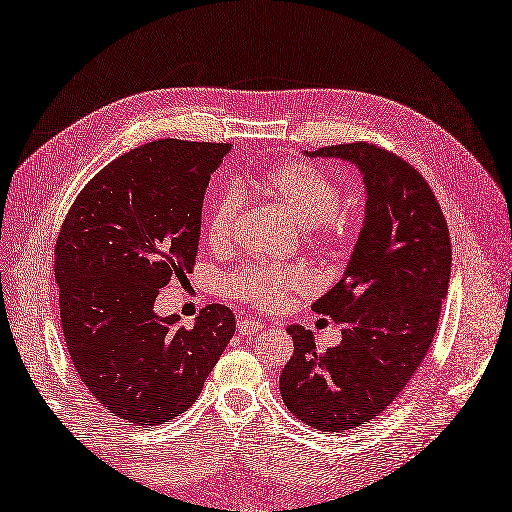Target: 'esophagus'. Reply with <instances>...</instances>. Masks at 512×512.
<instances>
[{
  "mask_svg": "<svg viewBox=\"0 0 512 512\" xmlns=\"http://www.w3.org/2000/svg\"><path fill=\"white\" fill-rule=\"evenodd\" d=\"M264 328L267 326L254 320V317H239V322H237V332L241 334V337H254V334L262 332Z\"/></svg>",
  "mask_w": 512,
  "mask_h": 512,
  "instance_id": "esophagus-1",
  "label": "esophagus"
}]
</instances>
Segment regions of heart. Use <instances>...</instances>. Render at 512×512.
Wrapping results in <instances>:
<instances>
[{
  "label": "heart",
  "instance_id": "obj_1",
  "mask_svg": "<svg viewBox=\"0 0 512 512\" xmlns=\"http://www.w3.org/2000/svg\"><path fill=\"white\" fill-rule=\"evenodd\" d=\"M258 192L301 228L322 231L324 243H337L345 235V224L334 216L341 192L330 175L313 163H284L262 173ZM241 203L235 195L222 197L211 207L205 235L214 248H226L233 241ZM311 286L307 269L296 264L284 267H245L231 279V294L239 301L260 309H279L292 292Z\"/></svg>",
  "mask_w": 512,
  "mask_h": 512
}]
</instances>
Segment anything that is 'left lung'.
I'll list each match as a JSON object with an SVG mask.
<instances>
[{
  "instance_id": "obj_1",
  "label": "left lung",
  "mask_w": 512,
  "mask_h": 512,
  "mask_svg": "<svg viewBox=\"0 0 512 512\" xmlns=\"http://www.w3.org/2000/svg\"><path fill=\"white\" fill-rule=\"evenodd\" d=\"M339 158L362 175L366 207L343 277L311 305L343 326L320 354L311 330L288 326L294 354L279 392L307 426L343 432L390 407L428 354L451 277L443 211L421 173L364 142L305 152Z\"/></svg>"
}]
</instances>
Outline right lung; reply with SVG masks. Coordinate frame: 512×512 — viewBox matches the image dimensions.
Wrapping results in <instances>:
<instances>
[{"label": "right lung", "instance_id": "1", "mask_svg": "<svg viewBox=\"0 0 512 512\" xmlns=\"http://www.w3.org/2000/svg\"><path fill=\"white\" fill-rule=\"evenodd\" d=\"M228 144L158 139L88 182L55 248L61 324L82 383L110 413L156 426L197 402L235 334L224 305L195 326L158 315V290L192 273L205 190Z\"/></svg>", "mask_w": 512, "mask_h": 512}]
</instances>
